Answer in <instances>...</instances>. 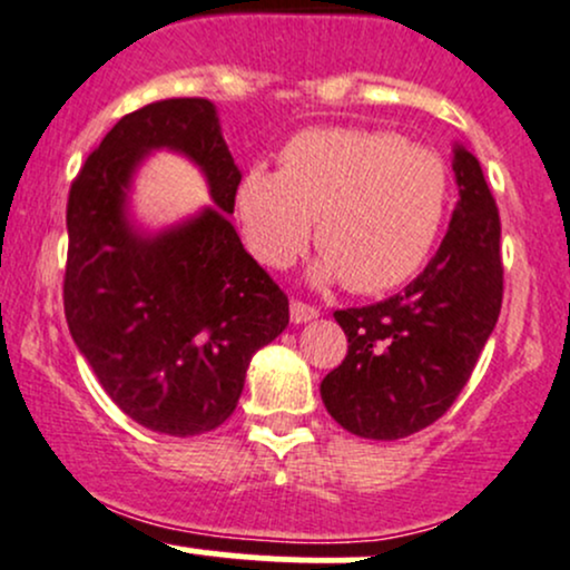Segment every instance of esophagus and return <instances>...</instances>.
<instances>
[{
    "label": "esophagus",
    "instance_id": "esophagus-1",
    "mask_svg": "<svg viewBox=\"0 0 570 570\" xmlns=\"http://www.w3.org/2000/svg\"><path fill=\"white\" fill-rule=\"evenodd\" d=\"M317 315H321V309L312 307V304H307V302H302V298H293L291 302V321L293 323H307Z\"/></svg>",
    "mask_w": 570,
    "mask_h": 570
}]
</instances>
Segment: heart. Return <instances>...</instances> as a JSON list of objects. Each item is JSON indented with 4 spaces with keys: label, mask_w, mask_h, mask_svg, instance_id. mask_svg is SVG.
Wrapping results in <instances>:
<instances>
[{
    "label": "heart",
    "mask_w": 570,
    "mask_h": 570,
    "mask_svg": "<svg viewBox=\"0 0 570 570\" xmlns=\"http://www.w3.org/2000/svg\"><path fill=\"white\" fill-rule=\"evenodd\" d=\"M236 209L249 253L272 268L304 253L315 219L317 277L372 296L430 261L451 209V165L396 132L315 127L285 140L277 174H244Z\"/></svg>",
    "instance_id": "heart-1"
}]
</instances>
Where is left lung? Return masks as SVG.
Here are the masks:
<instances>
[{
    "label": "left lung",
    "instance_id": "8db88e82",
    "mask_svg": "<svg viewBox=\"0 0 570 570\" xmlns=\"http://www.w3.org/2000/svg\"><path fill=\"white\" fill-rule=\"evenodd\" d=\"M459 204L449 234L405 291L336 309L347 356L321 383L342 430L400 440L434 424L475 370L503 307L500 212L479 160L456 149Z\"/></svg>",
    "mask_w": 570,
    "mask_h": 570
}]
</instances>
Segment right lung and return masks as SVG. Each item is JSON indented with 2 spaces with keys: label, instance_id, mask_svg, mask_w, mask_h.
Instances as JSON below:
<instances>
[{
  "label": "right lung",
  "instance_id": "add662e5",
  "mask_svg": "<svg viewBox=\"0 0 570 570\" xmlns=\"http://www.w3.org/2000/svg\"><path fill=\"white\" fill-rule=\"evenodd\" d=\"M185 150L217 210L157 239L120 214L146 148ZM242 174L204 97H170L121 116L67 198L65 317L106 394L140 426L189 438L236 410L249 358L291 321L285 291L228 223Z\"/></svg>",
  "mask_w": 570,
  "mask_h": 570
}]
</instances>
